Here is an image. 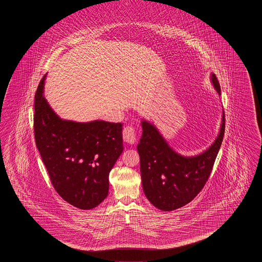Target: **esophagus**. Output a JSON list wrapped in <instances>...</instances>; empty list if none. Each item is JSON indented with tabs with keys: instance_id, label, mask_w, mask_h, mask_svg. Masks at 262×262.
Listing matches in <instances>:
<instances>
[{
	"instance_id": "obj_1",
	"label": "esophagus",
	"mask_w": 262,
	"mask_h": 262,
	"mask_svg": "<svg viewBox=\"0 0 262 262\" xmlns=\"http://www.w3.org/2000/svg\"><path fill=\"white\" fill-rule=\"evenodd\" d=\"M123 139L126 143L128 144H134L137 139V135L136 131L132 126H126L124 127L123 131Z\"/></svg>"
}]
</instances>
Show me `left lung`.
<instances>
[{"mask_svg":"<svg viewBox=\"0 0 262 262\" xmlns=\"http://www.w3.org/2000/svg\"><path fill=\"white\" fill-rule=\"evenodd\" d=\"M211 80L221 95L217 78ZM142 136L138 144L142 187L146 198L162 211H173L193 201L204 187L222 144L225 133V113L217 138L206 150L186 157L167 144L158 129L145 120L141 122Z\"/></svg>","mask_w":262,"mask_h":262,"instance_id":"8db88e82","label":"left lung"}]
</instances>
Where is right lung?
<instances>
[{"label":"right lung","instance_id":"add662e5","mask_svg":"<svg viewBox=\"0 0 262 262\" xmlns=\"http://www.w3.org/2000/svg\"><path fill=\"white\" fill-rule=\"evenodd\" d=\"M45 79L34 96L36 147L61 199L81 210L93 209L108 194V174L123 152V124L62 120L45 99Z\"/></svg>","mask_w":262,"mask_h":262}]
</instances>
